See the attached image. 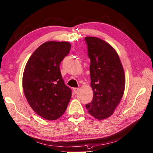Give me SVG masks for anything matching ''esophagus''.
Segmentation results:
<instances>
[{"label": "esophagus", "mask_w": 153, "mask_h": 153, "mask_svg": "<svg viewBox=\"0 0 153 153\" xmlns=\"http://www.w3.org/2000/svg\"><path fill=\"white\" fill-rule=\"evenodd\" d=\"M79 90V88H73V91H74V93H75V94H76V93H78Z\"/></svg>", "instance_id": "34e87169"}]
</instances>
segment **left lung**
I'll return each mask as SVG.
<instances>
[{
	"instance_id": "1",
	"label": "left lung",
	"mask_w": 153,
	"mask_h": 153,
	"mask_svg": "<svg viewBox=\"0 0 153 153\" xmlns=\"http://www.w3.org/2000/svg\"><path fill=\"white\" fill-rule=\"evenodd\" d=\"M91 60L93 100L86 108L93 117L104 120L112 115L125 88V74L119 56L112 46L96 37H86Z\"/></svg>"
}]
</instances>
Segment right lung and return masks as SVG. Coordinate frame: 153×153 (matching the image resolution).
I'll use <instances>...</instances> for the list:
<instances>
[{
	"label": "right lung",
	"instance_id": "obj_1",
	"mask_svg": "<svg viewBox=\"0 0 153 153\" xmlns=\"http://www.w3.org/2000/svg\"><path fill=\"white\" fill-rule=\"evenodd\" d=\"M71 47L67 42L43 43L25 67L22 88L26 99L31 108L47 120L60 117L71 97V90L64 82L60 71V64Z\"/></svg>",
	"mask_w": 153,
	"mask_h": 153
}]
</instances>
